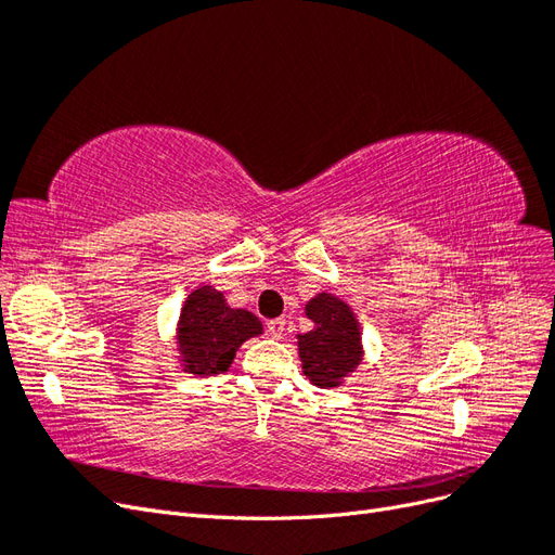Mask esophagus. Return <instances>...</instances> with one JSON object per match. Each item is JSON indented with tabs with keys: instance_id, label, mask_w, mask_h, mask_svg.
<instances>
[{
	"instance_id": "esophagus-1",
	"label": "esophagus",
	"mask_w": 555,
	"mask_h": 555,
	"mask_svg": "<svg viewBox=\"0 0 555 555\" xmlns=\"http://www.w3.org/2000/svg\"><path fill=\"white\" fill-rule=\"evenodd\" d=\"M284 326H287V322H284L282 317H280V319H271V322L266 324L268 335H271V338H275V340H280L282 335H284Z\"/></svg>"
}]
</instances>
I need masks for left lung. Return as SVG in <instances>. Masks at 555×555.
Segmentation results:
<instances>
[{"mask_svg":"<svg viewBox=\"0 0 555 555\" xmlns=\"http://www.w3.org/2000/svg\"><path fill=\"white\" fill-rule=\"evenodd\" d=\"M306 314L314 328L298 335V357L304 375L314 386H340L361 363V331L351 308L331 294H317L308 300Z\"/></svg>","mask_w":555,"mask_h":555,"instance_id":"left-lung-1","label":"left lung"}]
</instances>
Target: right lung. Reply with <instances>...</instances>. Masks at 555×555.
<instances>
[{
    "label": "right lung",
    "instance_id": "add662e5",
    "mask_svg": "<svg viewBox=\"0 0 555 555\" xmlns=\"http://www.w3.org/2000/svg\"><path fill=\"white\" fill-rule=\"evenodd\" d=\"M261 333L259 319L229 308L224 296L212 287L194 289L180 310L178 349L182 367L192 375L227 373L236 349Z\"/></svg>",
    "mask_w": 555,
    "mask_h": 555
}]
</instances>
